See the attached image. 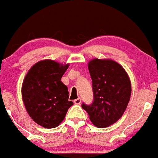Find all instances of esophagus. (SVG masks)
I'll list each match as a JSON object with an SVG mask.
<instances>
[{
	"label": "esophagus",
	"mask_w": 158,
	"mask_h": 158,
	"mask_svg": "<svg viewBox=\"0 0 158 158\" xmlns=\"http://www.w3.org/2000/svg\"><path fill=\"white\" fill-rule=\"evenodd\" d=\"M73 102H74L75 104H81V98H79L75 99Z\"/></svg>",
	"instance_id": "34e87169"
}]
</instances>
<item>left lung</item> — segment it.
Segmentation results:
<instances>
[{
    "mask_svg": "<svg viewBox=\"0 0 158 158\" xmlns=\"http://www.w3.org/2000/svg\"><path fill=\"white\" fill-rule=\"evenodd\" d=\"M89 70L92 80L93 102L82 104L95 127L115 123L127 109L131 96V82L123 66L112 60H92Z\"/></svg>",
    "mask_w": 158,
    "mask_h": 158,
    "instance_id": "1",
    "label": "left lung"
}]
</instances>
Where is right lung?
I'll list each match as a JSON object with an SVG mask.
<instances>
[{
  "label": "right lung",
  "mask_w": 158,
  "mask_h": 158,
  "mask_svg": "<svg viewBox=\"0 0 158 158\" xmlns=\"http://www.w3.org/2000/svg\"><path fill=\"white\" fill-rule=\"evenodd\" d=\"M68 67L69 64L44 60L31 66L24 78L23 103L31 118L41 127H57L73 104L68 100V89L60 80Z\"/></svg>",
  "instance_id": "1"
}]
</instances>
